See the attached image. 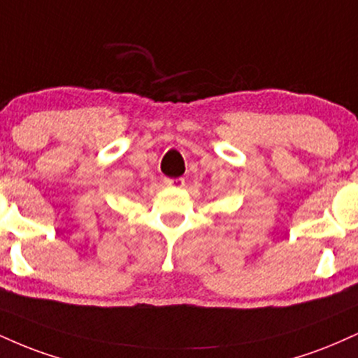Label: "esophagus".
Masks as SVG:
<instances>
[{"mask_svg": "<svg viewBox=\"0 0 358 358\" xmlns=\"http://www.w3.org/2000/svg\"><path fill=\"white\" fill-rule=\"evenodd\" d=\"M166 187H176V188H182L185 185V180L183 178H165Z\"/></svg>", "mask_w": 358, "mask_h": 358, "instance_id": "1", "label": "esophagus"}]
</instances>
